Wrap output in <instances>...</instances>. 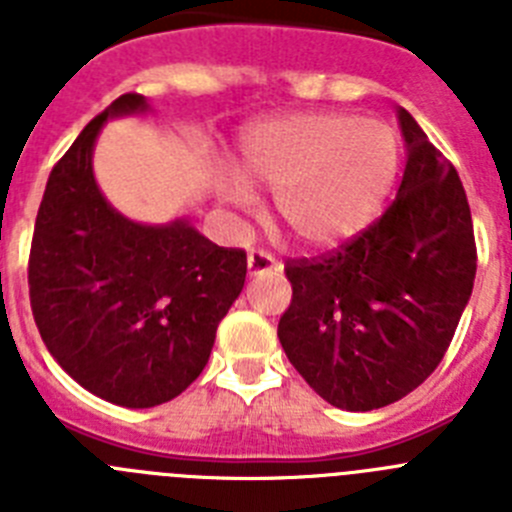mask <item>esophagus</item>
<instances>
[{"mask_svg": "<svg viewBox=\"0 0 512 512\" xmlns=\"http://www.w3.org/2000/svg\"><path fill=\"white\" fill-rule=\"evenodd\" d=\"M274 269H279V264L269 251H264V248H253V251H248V271H251L253 277L269 274V271Z\"/></svg>", "mask_w": 512, "mask_h": 512, "instance_id": "esophagus-1", "label": "esophagus"}]
</instances>
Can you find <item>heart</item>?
<instances>
[{
	"instance_id": "heart-1",
	"label": "heart",
	"mask_w": 512,
	"mask_h": 512,
	"mask_svg": "<svg viewBox=\"0 0 512 512\" xmlns=\"http://www.w3.org/2000/svg\"><path fill=\"white\" fill-rule=\"evenodd\" d=\"M400 138L390 125L338 112L261 122L246 135L241 169L251 184L277 192L287 233L310 248L354 238L382 210L400 171ZM225 197L248 205L230 184Z\"/></svg>"
}]
</instances>
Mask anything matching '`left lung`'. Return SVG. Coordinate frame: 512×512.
<instances>
[{
    "label": "left lung",
    "mask_w": 512,
    "mask_h": 512,
    "mask_svg": "<svg viewBox=\"0 0 512 512\" xmlns=\"http://www.w3.org/2000/svg\"><path fill=\"white\" fill-rule=\"evenodd\" d=\"M408 166L397 200L338 248L287 259L292 302L284 354L341 410H377L431 377L449 348L477 271L472 212L449 164L400 110Z\"/></svg>",
    "instance_id": "8db88e82"
}]
</instances>
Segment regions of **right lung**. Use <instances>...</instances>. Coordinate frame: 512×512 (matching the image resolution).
<instances>
[{"label": "right lung", "mask_w": 512, "mask_h": 512, "mask_svg": "<svg viewBox=\"0 0 512 512\" xmlns=\"http://www.w3.org/2000/svg\"><path fill=\"white\" fill-rule=\"evenodd\" d=\"M146 107L143 94H122L58 158L27 261L45 348L84 390L122 408L169 402L200 377L246 282L243 248L215 246L182 220L130 223L99 192V128Z\"/></svg>", "instance_id": "right-lung-1"}]
</instances>
